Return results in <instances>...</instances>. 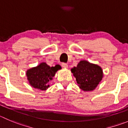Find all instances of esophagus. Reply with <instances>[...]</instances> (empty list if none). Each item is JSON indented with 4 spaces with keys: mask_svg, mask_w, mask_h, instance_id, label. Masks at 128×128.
Masks as SVG:
<instances>
[{
    "mask_svg": "<svg viewBox=\"0 0 128 128\" xmlns=\"http://www.w3.org/2000/svg\"><path fill=\"white\" fill-rule=\"evenodd\" d=\"M62 66L63 68H68V64H67L66 63H64V62L62 63Z\"/></svg>",
    "mask_w": 128,
    "mask_h": 128,
    "instance_id": "esophagus-1",
    "label": "esophagus"
}]
</instances>
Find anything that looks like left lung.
Wrapping results in <instances>:
<instances>
[{
    "label": "left lung",
    "mask_w": 128,
    "mask_h": 128,
    "mask_svg": "<svg viewBox=\"0 0 128 128\" xmlns=\"http://www.w3.org/2000/svg\"><path fill=\"white\" fill-rule=\"evenodd\" d=\"M79 86L84 91L94 90L103 77L102 68L86 60H81L76 67L71 69Z\"/></svg>",
    "instance_id": "left-lung-1"
}]
</instances>
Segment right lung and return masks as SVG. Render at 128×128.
<instances>
[{"instance_id": "obj_1", "label": "right lung", "mask_w": 128, "mask_h": 128, "mask_svg": "<svg viewBox=\"0 0 128 128\" xmlns=\"http://www.w3.org/2000/svg\"><path fill=\"white\" fill-rule=\"evenodd\" d=\"M61 69L59 65L54 67H50L46 63H41L35 68L28 70L26 76L30 84L34 88L41 90H45L49 87L48 84L50 80H52L56 72Z\"/></svg>"}]
</instances>
